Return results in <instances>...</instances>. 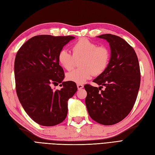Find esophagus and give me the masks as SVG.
<instances>
[{
  "label": "esophagus",
  "mask_w": 155,
  "mask_h": 155,
  "mask_svg": "<svg viewBox=\"0 0 155 155\" xmlns=\"http://www.w3.org/2000/svg\"><path fill=\"white\" fill-rule=\"evenodd\" d=\"M77 87H78V90H81V89L83 88V85H82V84H78Z\"/></svg>",
  "instance_id": "esophagus-1"
}]
</instances>
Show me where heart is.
<instances>
[{
  "label": "heart",
  "mask_w": 155,
  "mask_h": 155,
  "mask_svg": "<svg viewBox=\"0 0 155 155\" xmlns=\"http://www.w3.org/2000/svg\"><path fill=\"white\" fill-rule=\"evenodd\" d=\"M72 53L66 50L59 51L58 59L61 67L71 70L79 61L81 68L74 70L66 75L68 81L82 84L91 79L92 75L98 76L104 72L109 65L110 59L109 49L105 46H97L86 38H81L71 46Z\"/></svg>",
  "instance_id": "obj_1"
}]
</instances>
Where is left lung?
Here are the masks:
<instances>
[{"mask_svg": "<svg viewBox=\"0 0 155 155\" xmlns=\"http://www.w3.org/2000/svg\"><path fill=\"white\" fill-rule=\"evenodd\" d=\"M109 43L111 57L107 68L93 82L87 84L85 104L91 118L104 125L120 122L132 110L140 85L138 57L132 46L120 37L112 34L97 36ZM104 86L105 90L101 88Z\"/></svg>", "mask_w": 155, "mask_h": 155, "instance_id": "1", "label": "left lung"}]
</instances>
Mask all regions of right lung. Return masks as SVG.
<instances>
[{"label": "right lung", "mask_w": 155, "mask_h": 155, "mask_svg": "<svg viewBox=\"0 0 155 155\" xmlns=\"http://www.w3.org/2000/svg\"><path fill=\"white\" fill-rule=\"evenodd\" d=\"M73 36L39 35L28 40L15 56V88L23 109L37 124L54 126L67 116L68 100L76 92V83L64 81L58 59L59 51ZM61 83V90L51 85Z\"/></svg>", "instance_id": "1"}]
</instances>
